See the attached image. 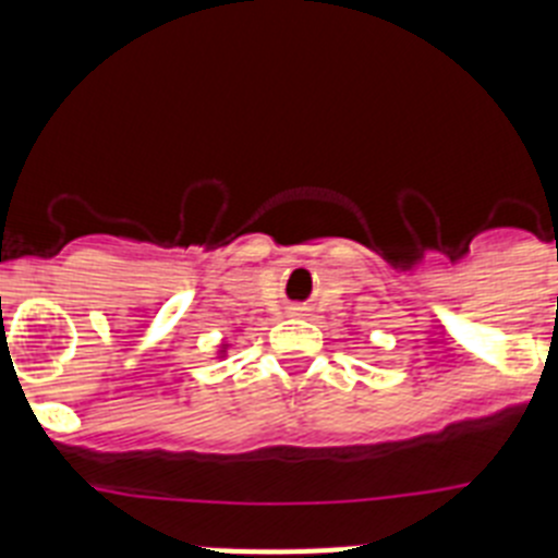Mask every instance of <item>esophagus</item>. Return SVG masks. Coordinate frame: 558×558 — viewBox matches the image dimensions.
Segmentation results:
<instances>
[{
  "label": "esophagus",
  "mask_w": 558,
  "mask_h": 558,
  "mask_svg": "<svg viewBox=\"0 0 558 558\" xmlns=\"http://www.w3.org/2000/svg\"><path fill=\"white\" fill-rule=\"evenodd\" d=\"M293 313H295V315H299V313H304V307H293Z\"/></svg>",
  "instance_id": "34e87169"
}]
</instances>
